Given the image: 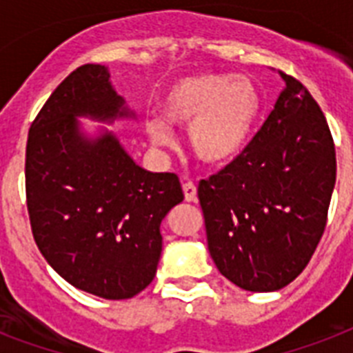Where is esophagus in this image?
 <instances>
[{"instance_id": "obj_1", "label": "esophagus", "mask_w": 353, "mask_h": 353, "mask_svg": "<svg viewBox=\"0 0 353 353\" xmlns=\"http://www.w3.org/2000/svg\"><path fill=\"white\" fill-rule=\"evenodd\" d=\"M183 192H185L186 201H196L197 199V188L194 183H185V185H183Z\"/></svg>"}]
</instances>
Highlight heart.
<instances>
[{
    "label": "heart",
    "mask_w": 353,
    "mask_h": 353,
    "mask_svg": "<svg viewBox=\"0 0 353 353\" xmlns=\"http://www.w3.org/2000/svg\"><path fill=\"white\" fill-rule=\"evenodd\" d=\"M261 108L256 83L246 76L199 74L179 79L161 99V116L172 127H188L192 154L206 165H225L241 152ZM147 132L167 147L172 134L161 119H148Z\"/></svg>",
    "instance_id": "1"
}]
</instances>
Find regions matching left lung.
Instances as JSON below:
<instances>
[{"label": "left lung", "instance_id": "1", "mask_svg": "<svg viewBox=\"0 0 353 353\" xmlns=\"http://www.w3.org/2000/svg\"><path fill=\"white\" fill-rule=\"evenodd\" d=\"M243 152L203 179L197 197L217 270L250 292H274L305 270L335 185V145L316 99L296 77Z\"/></svg>", "mask_w": 353, "mask_h": 353}]
</instances>
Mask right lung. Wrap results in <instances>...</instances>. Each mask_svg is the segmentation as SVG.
Listing matches in <instances>:
<instances>
[{
    "mask_svg": "<svg viewBox=\"0 0 353 353\" xmlns=\"http://www.w3.org/2000/svg\"><path fill=\"white\" fill-rule=\"evenodd\" d=\"M76 116H130L103 65H81L30 125L25 190L34 241L70 285L103 299H130L156 276L159 226L185 199L176 174L137 167L116 137L79 134Z\"/></svg>",
    "mask_w": 353,
    "mask_h": 353,
    "instance_id": "add662e5",
    "label": "right lung"
}]
</instances>
